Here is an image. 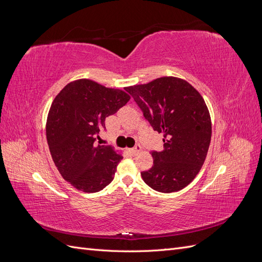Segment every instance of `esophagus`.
Instances as JSON below:
<instances>
[{"label": "esophagus", "instance_id": "obj_1", "mask_svg": "<svg viewBox=\"0 0 262 262\" xmlns=\"http://www.w3.org/2000/svg\"><path fill=\"white\" fill-rule=\"evenodd\" d=\"M129 150V152L132 154V155H137L139 152H140V150H141V145H136V146H134L133 148H129L128 149Z\"/></svg>", "mask_w": 262, "mask_h": 262}]
</instances>
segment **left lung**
<instances>
[{"label": "left lung", "mask_w": 262, "mask_h": 262, "mask_svg": "<svg viewBox=\"0 0 262 262\" xmlns=\"http://www.w3.org/2000/svg\"><path fill=\"white\" fill-rule=\"evenodd\" d=\"M125 91L158 133L164 149L152 152L153 166L142 171L144 182L156 191H179L200 171L211 142L209 109L200 93L187 81L164 76Z\"/></svg>", "instance_id": "1"}]
</instances>
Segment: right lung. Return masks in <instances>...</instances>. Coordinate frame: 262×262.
<instances>
[{
    "label": "right lung",
    "instance_id": "obj_1",
    "mask_svg": "<svg viewBox=\"0 0 262 262\" xmlns=\"http://www.w3.org/2000/svg\"><path fill=\"white\" fill-rule=\"evenodd\" d=\"M130 100L125 92L81 78L69 83L52 101L47 141L61 176L83 192H98L113 181L122 160L110 145H96L105 119Z\"/></svg>",
    "mask_w": 262,
    "mask_h": 262
}]
</instances>
